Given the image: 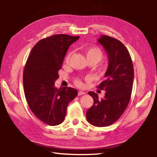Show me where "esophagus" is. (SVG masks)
<instances>
[{"label": "esophagus", "instance_id": "1", "mask_svg": "<svg viewBox=\"0 0 157 157\" xmlns=\"http://www.w3.org/2000/svg\"><path fill=\"white\" fill-rule=\"evenodd\" d=\"M85 94H86V93L84 92H83V91H79L78 92V96H82V95H84Z\"/></svg>", "mask_w": 157, "mask_h": 157}]
</instances>
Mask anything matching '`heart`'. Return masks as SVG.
<instances>
[{"instance_id":"1","label":"heart","mask_w":157,"mask_h":157,"mask_svg":"<svg viewBox=\"0 0 157 157\" xmlns=\"http://www.w3.org/2000/svg\"><path fill=\"white\" fill-rule=\"evenodd\" d=\"M72 54V52H69V54L67 55L65 58L66 63L69 62ZM86 57L88 59V61H91V60H92V61H94L95 62H96V63L101 61L102 59L103 56H104L102 51L98 47H90L88 48L86 51ZM75 83L77 86H79V87H81V86H83V83L81 81V79H76L75 80Z\"/></svg>"}]
</instances>
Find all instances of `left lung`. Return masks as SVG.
<instances>
[{
  "label": "left lung",
  "mask_w": 157,
  "mask_h": 157,
  "mask_svg": "<svg viewBox=\"0 0 157 157\" xmlns=\"http://www.w3.org/2000/svg\"><path fill=\"white\" fill-rule=\"evenodd\" d=\"M98 42L108 55L105 80L98 86L106 92L105 97L101 99L98 98L96 93L88 92L94 99V104L86 112V119L93 125L106 127L117 121L128 106L134 73L131 56L122 42L105 35L101 36Z\"/></svg>",
  "instance_id": "1"
}]
</instances>
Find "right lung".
<instances>
[{
  "instance_id": "add662e5",
  "label": "right lung",
  "mask_w": 157,
  "mask_h": 157,
  "mask_svg": "<svg viewBox=\"0 0 157 157\" xmlns=\"http://www.w3.org/2000/svg\"><path fill=\"white\" fill-rule=\"evenodd\" d=\"M79 38L56 34L42 39L33 47L25 63L23 83L26 101L36 117L47 125L61 124L69 103L78 95L76 89H58L55 82L69 47Z\"/></svg>"
}]
</instances>
